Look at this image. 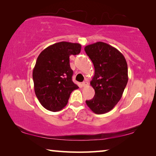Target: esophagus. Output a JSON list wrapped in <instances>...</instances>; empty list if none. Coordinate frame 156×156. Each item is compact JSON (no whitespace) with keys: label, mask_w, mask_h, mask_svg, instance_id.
I'll return each instance as SVG.
<instances>
[{"label":"esophagus","mask_w":156,"mask_h":156,"mask_svg":"<svg viewBox=\"0 0 156 156\" xmlns=\"http://www.w3.org/2000/svg\"><path fill=\"white\" fill-rule=\"evenodd\" d=\"M87 84H88V83L87 81H84L83 83H82V85H83V87H85L87 86Z\"/></svg>","instance_id":"obj_1"}]
</instances>
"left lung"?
<instances>
[{
    "mask_svg": "<svg viewBox=\"0 0 156 156\" xmlns=\"http://www.w3.org/2000/svg\"><path fill=\"white\" fill-rule=\"evenodd\" d=\"M84 51L95 69L90 82L95 95L86 104L96 114L107 113L119 102L127 84V63L122 53L102 42L89 44Z\"/></svg>",
    "mask_w": 156,
    "mask_h": 156,
    "instance_id": "1",
    "label": "left lung"
}]
</instances>
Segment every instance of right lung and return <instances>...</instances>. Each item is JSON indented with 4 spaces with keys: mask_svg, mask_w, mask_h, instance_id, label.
I'll return each mask as SVG.
<instances>
[{
    "mask_svg": "<svg viewBox=\"0 0 156 156\" xmlns=\"http://www.w3.org/2000/svg\"><path fill=\"white\" fill-rule=\"evenodd\" d=\"M80 44L63 41L47 47L38 56L32 73L34 91L46 109L61 110L71 93L78 89L72 81L69 56L80 54Z\"/></svg>",
    "mask_w": 156,
    "mask_h": 156,
    "instance_id": "add662e5",
    "label": "right lung"
}]
</instances>
